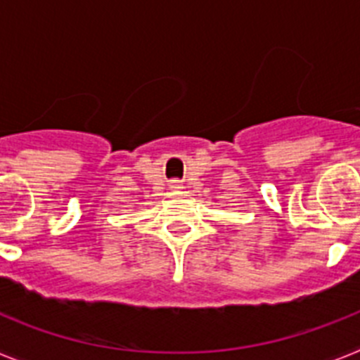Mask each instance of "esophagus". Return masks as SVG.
<instances>
[{"mask_svg":"<svg viewBox=\"0 0 360 360\" xmlns=\"http://www.w3.org/2000/svg\"><path fill=\"white\" fill-rule=\"evenodd\" d=\"M173 189H180V186H176V184H174V186H173Z\"/></svg>","mask_w":360,"mask_h":360,"instance_id":"esophagus-1","label":"esophagus"}]
</instances>
